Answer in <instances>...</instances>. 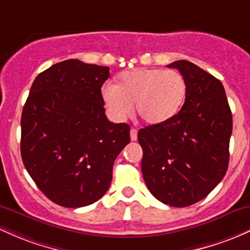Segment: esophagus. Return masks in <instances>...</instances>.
I'll use <instances>...</instances> for the list:
<instances>
[{
  "label": "esophagus",
  "mask_w": 250,
  "mask_h": 250,
  "mask_svg": "<svg viewBox=\"0 0 250 250\" xmlns=\"http://www.w3.org/2000/svg\"><path fill=\"white\" fill-rule=\"evenodd\" d=\"M137 130L136 128H131V131H130V138H131V140H137Z\"/></svg>",
  "instance_id": "esophagus-1"
}]
</instances>
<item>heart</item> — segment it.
Here are the masks:
<instances>
[{"mask_svg": "<svg viewBox=\"0 0 250 250\" xmlns=\"http://www.w3.org/2000/svg\"><path fill=\"white\" fill-rule=\"evenodd\" d=\"M187 81L181 73L163 68H137L119 75L117 85L103 89V102L108 116L123 122L132 113L150 125L169 122L183 106Z\"/></svg>", "mask_w": 250, "mask_h": 250, "instance_id": "obj_1", "label": "heart"}]
</instances>
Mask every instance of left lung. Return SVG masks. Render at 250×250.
I'll use <instances>...</instances> for the list:
<instances>
[{
  "instance_id": "left-lung-1",
  "label": "left lung",
  "mask_w": 250,
  "mask_h": 250,
  "mask_svg": "<svg viewBox=\"0 0 250 250\" xmlns=\"http://www.w3.org/2000/svg\"><path fill=\"white\" fill-rule=\"evenodd\" d=\"M187 81L181 111L138 132L142 172L162 203L182 208L203 200L228 169L232 117L220 80L187 60L167 64Z\"/></svg>"
}]
</instances>
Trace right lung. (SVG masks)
Segmentation results:
<instances>
[{
    "instance_id": "right-lung-1",
    "label": "right lung",
    "mask_w": 250,
    "mask_h": 250,
    "mask_svg": "<svg viewBox=\"0 0 250 250\" xmlns=\"http://www.w3.org/2000/svg\"><path fill=\"white\" fill-rule=\"evenodd\" d=\"M110 68L77 59L35 78L21 117L24 167L50 201L80 208L105 195L130 126L105 116L102 86Z\"/></svg>"
}]
</instances>
